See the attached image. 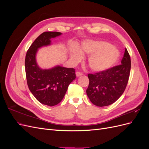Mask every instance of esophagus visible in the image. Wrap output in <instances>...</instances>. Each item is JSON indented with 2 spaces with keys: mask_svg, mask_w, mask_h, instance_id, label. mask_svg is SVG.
Returning a JSON list of instances; mask_svg holds the SVG:
<instances>
[{
  "mask_svg": "<svg viewBox=\"0 0 149 149\" xmlns=\"http://www.w3.org/2000/svg\"><path fill=\"white\" fill-rule=\"evenodd\" d=\"M83 75V73H81V72H79V71H77L76 73V76H77V77H79V76H82Z\"/></svg>",
  "mask_w": 149,
  "mask_h": 149,
  "instance_id": "34e87169",
  "label": "esophagus"
}]
</instances>
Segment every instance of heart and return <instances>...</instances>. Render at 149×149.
<instances>
[{
    "mask_svg": "<svg viewBox=\"0 0 149 149\" xmlns=\"http://www.w3.org/2000/svg\"><path fill=\"white\" fill-rule=\"evenodd\" d=\"M84 55H90L88 59L90 68L94 71L101 72L111 68L118 62L120 52L109 43L93 40L83 42L79 49H71V58L74 63L80 61Z\"/></svg>",
    "mask_w": 149,
    "mask_h": 149,
    "instance_id": "1",
    "label": "heart"
}]
</instances>
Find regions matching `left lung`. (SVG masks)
Returning a JSON list of instances; mask_svg holds the SVG:
<instances>
[{
	"instance_id": "8db88e82",
	"label": "left lung",
	"mask_w": 149,
	"mask_h": 149,
	"mask_svg": "<svg viewBox=\"0 0 149 149\" xmlns=\"http://www.w3.org/2000/svg\"><path fill=\"white\" fill-rule=\"evenodd\" d=\"M130 67V55L125 48L120 65L95 74H88L89 84L86 93L93 104L107 106L118 100L127 84Z\"/></svg>"
}]
</instances>
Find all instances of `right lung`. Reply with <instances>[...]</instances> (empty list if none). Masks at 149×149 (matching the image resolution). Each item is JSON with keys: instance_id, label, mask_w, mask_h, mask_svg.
I'll list each match as a JSON object with an SVG mask.
<instances>
[{"instance_id": "1", "label": "right lung", "mask_w": 149, "mask_h": 149, "mask_svg": "<svg viewBox=\"0 0 149 149\" xmlns=\"http://www.w3.org/2000/svg\"><path fill=\"white\" fill-rule=\"evenodd\" d=\"M62 33L45 31L36 38L26 54L25 66L27 84L35 97L43 104L53 106L63 99L69 84L76 78L75 70L57 65L42 69L36 60L38 49L51 45V38Z\"/></svg>"}]
</instances>
